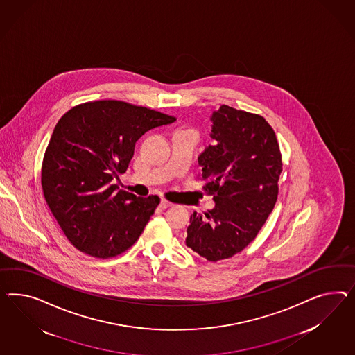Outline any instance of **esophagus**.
Returning <instances> with one entry per match:
<instances>
[{
	"label": "esophagus",
	"instance_id": "34e87169",
	"mask_svg": "<svg viewBox=\"0 0 355 355\" xmlns=\"http://www.w3.org/2000/svg\"><path fill=\"white\" fill-rule=\"evenodd\" d=\"M171 205H172V202H168V200H165V199H162L160 204H159V207H160L162 209H166V208L171 207Z\"/></svg>",
	"mask_w": 355,
	"mask_h": 355
}]
</instances>
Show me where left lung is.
<instances>
[{
    "mask_svg": "<svg viewBox=\"0 0 355 355\" xmlns=\"http://www.w3.org/2000/svg\"><path fill=\"white\" fill-rule=\"evenodd\" d=\"M216 142L199 156L202 190L216 207L193 211L186 244L208 261L248 247L278 199L282 155L274 129L257 114L222 105L211 115Z\"/></svg>",
    "mask_w": 355,
    "mask_h": 355,
    "instance_id": "1",
    "label": "left lung"
}]
</instances>
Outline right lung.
Instances as JSON below:
<instances>
[{
    "instance_id": "1",
    "label": "right lung",
    "mask_w": 355,
    "mask_h": 355,
    "mask_svg": "<svg viewBox=\"0 0 355 355\" xmlns=\"http://www.w3.org/2000/svg\"><path fill=\"white\" fill-rule=\"evenodd\" d=\"M173 121L174 116L114 99L75 105L60 117L44 155L41 186L76 250L112 259L141 236L160 198H137L114 180L126 172L142 135Z\"/></svg>"
}]
</instances>
